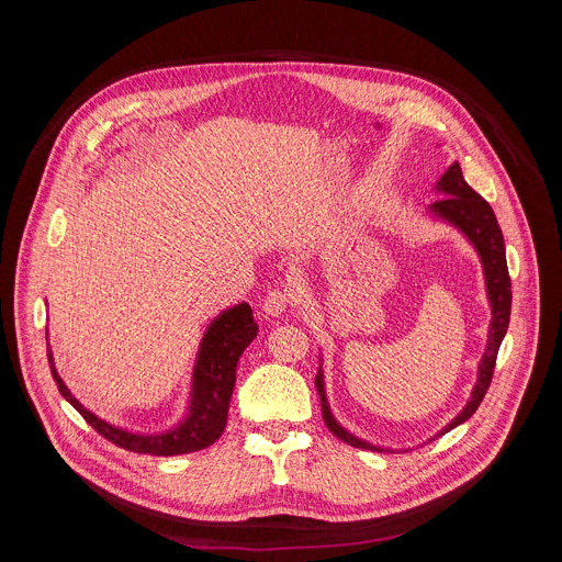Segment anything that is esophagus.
<instances>
[{"label": "esophagus", "instance_id": "34e87169", "mask_svg": "<svg viewBox=\"0 0 562 562\" xmlns=\"http://www.w3.org/2000/svg\"><path fill=\"white\" fill-rule=\"evenodd\" d=\"M289 302H291V300H289V293H286V291H269V295L265 297L262 308H265V313H267L269 317H280V315L286 313Z\"/></svg>", "mask_w": 562, "mask_h": 562}]
</instances>
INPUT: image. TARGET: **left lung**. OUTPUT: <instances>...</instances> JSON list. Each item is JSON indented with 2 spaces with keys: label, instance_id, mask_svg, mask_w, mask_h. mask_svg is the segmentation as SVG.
Here are the masks:
<instances>
[{
  "label": "left lung",
  "instance_id": "8db88e82",
  "mask_svg": "<svg viewBox=\"0 0 562 562\" xmlns=\"http://www.w3.org/2000/svg\"><path fill=\"white\" fill-rule=\"evenodd\" d=\"M434 193L442 195L434 204L427 206V217L442 222L451 228H456L467 243L473 247L480 267H483V278H485V291H487V302L492 308V319L487 327V345L485 353L477 362V373H475V384L469 393L467 405L460 409L451 423H447L440 431H436L434 438L445 436L447 431L456 429L464 420H469L475 409L483 403V397L490 389L492 375H494V364L496 356L501 349V342L507 334L509 327V315H512V280L507 271V256H505V239L503 231L498 226V220L494 215V209L490 206L487 200L480 198L462 178V169L458 162H453L436 182ZM323 353H319V367L315 375V389L319 393V403H323V418L329 427V431L340 438L342 442L358 447V449H369V451H393L391 447L373 445L353 431H349L345 425L338 423V418L331 412L329 397H327V386H325V369H323ZM429 438L427 442H431ZM407 451V449H405Z\"/></svg>",
  "mask_w": 562,
  "mask_h": 562
}]
</instances>
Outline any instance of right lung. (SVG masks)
<instances>
[{
	"instance_id": "add662e5",
	"label": "right lung",
	"mask_w": 562,
	"mask_h": 562,
	"mask_svg": "<svg viewBox=\"0 0 562 562\" xmlns=\"http://www.w3.org/2000/svg\"><path fill=\"white\" fill-rule=\"evenodd\" d=\"M256 336L258 323L254 319V308L247 302L222 308L211 319L195 353L191 389L187 395V412L173 427L162 431H135L131 427H120L100 418L70 393V389L66 386L55 367L50 345L48 364L53 380L57 382V389L66 397V403H70L79 414H82V418L100 436L133 453L180 456L206 449L222 436L228 418V405L235 386V369L239 356L245 353V349L256 340Z\"/></svg>"
}]
</instances>
